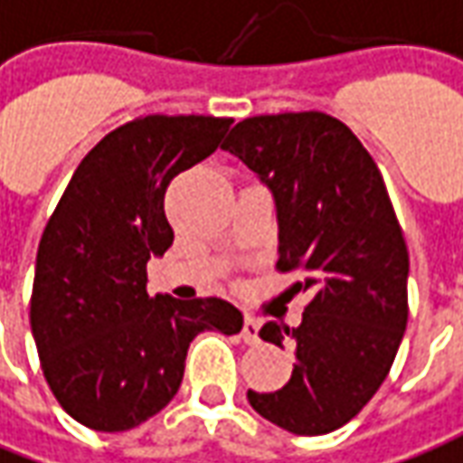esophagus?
<instances>
[{"instance_id": "esophagus-1", "label": "esophagus", "mask_w": 463, "mask_h": 463, "mask_svg": "<svg viewBox=\"0 0 463 463\" xmlns=\"http://www.w3.org/2000/svg\"><path fill=\"white\" fill-rule=\"evenodd\" d=\"M258 328H260V326H258V321H255V318H250V316H245V321H242V341H245V344H258V341H260V338H258Z\"/></svg>"}]
</instances>
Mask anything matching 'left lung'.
Instances as JSON below:
<instances>
[{
	"label": "left lung",
	"instance_id": "1",
	"mask_svg": "<svg viewBox=\"0 0 463 463\" xmlns=\"http://www.w3.org/2000/svg\"><path fill=\"white\" fill-rule=\"evenodd\" d=\"M222 150L270 187L276 268L296 276L286 296L308 298L298 328H260L293 345L290 381L248 401L290 434H331L373 399L409 321V250L386 183L354 132L316 109L242 119Z\"/></svg>",
	"mask_w": 463,
	"mask_h": 463
}]
</instances>
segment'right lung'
I'll return each mask as SVG.
<instances>
[{"mask_svg": "<svg viewBox=\"0 0 463 463\" xmlns=\"http://www.w3.org/2000/svg\"><path fill=\"white\" fill-rule=\"evenodd\" d=\"M231 118L147 115L112 130L77 165L42 232L29 300L32 335L54 399L95 431H128L163 411L203 331L232 335L222 298L147 293V260L175 232L165 190L221 145Z\"/></svg>", "mask_w": 463, "mask_h": 463, "instance_id": "obj_1", "label": "right lung"}]
</instances>
